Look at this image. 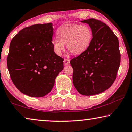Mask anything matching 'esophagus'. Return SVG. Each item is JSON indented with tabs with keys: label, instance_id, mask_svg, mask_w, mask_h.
Here are the masks:
<instances>
[{
	"label": "esophagus",
	"instance_id": "34e87169",
	"mask_svg": "<svg viewBox=\"0 0 132 132\" xmlns=\"http://www.w3.org/2000/svg\"><path fill=\"white\" fill-rule=\"evenodd\" d=\"M70 64V60L69 59H65L64 60V65H68Z\"/></svg>",
	"mask_w": 132,
	"mask_h": 132
}]
</instances>
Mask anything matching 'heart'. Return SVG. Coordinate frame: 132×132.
Instances as JSON below:
<instances>
[{
    "label": "heart",
    "instance_id": "heart-1",
    "mask_svg": "<svg viewBox=\"0 0 132 132\" xmlns=\"http://www.w3.org/2000/svg\"><path fill=\"white\" fill-rule=\"evenodd\" d=\"M57 38L52 40L53 50L57 55H61L64 50V44L68 50L74 55L84 52L92 40V32L85 25L66 24L57 31Z\"/></svg>",
    "mask_w": 132,
    "mask_h": 132
}]
</instances>
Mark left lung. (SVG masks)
I'll list each match as a JSON object with an SVG mask.
<instances>
[{"label": "left lung", "instance_id": "8db88e82", "mask_svg": "<svg viewBox=\"0 0 132 132\" xmlns=\"http://www.w3.org/2000/svg\"><path fill=\"white\" fill-rule=\"evenodd\" d=\"M91 28L93 38L88 48L71 60L73 83L85 96L102 93L116 79L121 54L117 36L105 23L90 18L81 21Z\"/></svg>", "mask_w": 132, "mask_h": 132}]
</instances>
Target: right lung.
Instances as JSON below:
<instances>
[{"mask_svg": "<svg viewBox=\"0 0 132 132\" xmlns=\"http://www.w3.org/2000/svg\"><path fill=\"white\" fill-rule=\"evenodd\" d=\"M52 23L35 24L18 32L10 44L7 64L11 80L32 97L50 93L64 68V59L53 50Z\"/></svg>", "mask_w": 132, "mask_h": 132, "instance_id": "obj_1", "label": "right lung"}]
</instances>
